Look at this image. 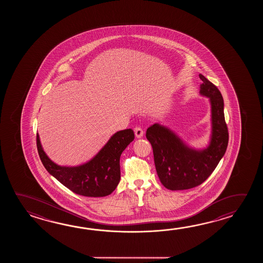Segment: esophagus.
Listing matches in <instances>:
<instances>
[{
    "mask_svg": "<svg viewBox=\"0 0 263 263\" xmlns=\"http://www.w3.org/2000/svg\"><path fill=\"white\" fill-rule=\"evenodd\" d=\"M134 134H135L136 138H141L144 135V130L139 127H136V128H134Z\"/></svg>",
    "mask_w": 263,
    "mask_h": 263,
    "instance_id": "obj_1",
    "label": "esophagus"
}]
</instances>
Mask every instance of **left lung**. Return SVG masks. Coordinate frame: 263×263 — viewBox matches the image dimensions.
Listing matches in <instances>:
<instances>
[{"label":"left lung","instance_id":"8db88e82","mask_svg":"<svg viewBox=\"0 0 263 263\" xmlns=\"http://www.w3.org/2000/svg\"><path fill=\"white\" fill-rule=\"evenodd\" d=\"M199 78L200 94L210 99L212 106V135L206 148L190 147L173 130L159 123L146 129L145 136L153 148L158 177L169 190H187L203 183L217 166L229 144L223 97L202 74Z\"/></svg>","mask_w":263,"mask_h":263}]
</instances>
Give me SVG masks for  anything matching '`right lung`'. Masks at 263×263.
Wrapping results in <instances>:
<instances>
[{"label":"right lung","instance_id":"right-lung-1","mask_svg":"<svg viewBox=\"0 0 263 263\" xmlns=\"http://www.w3.org/2000/svg\"><path fill=\"white\" fill-rule=\"evenodd\" d=\"M134 139L133 129L119 130L89 162L77 166H61L52 162L42 148L39 134L36 146L44 167L62 184L80 196L101 197L117 188L120 180V156Z\"/></svg>","mask_w":263,"mask_h":263}]
</instances>
